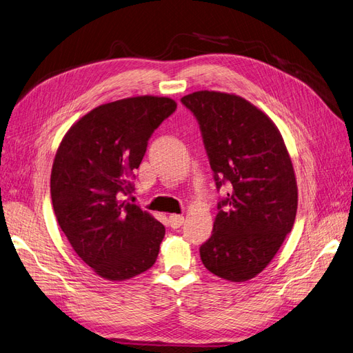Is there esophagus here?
I'll return each instance as SVG.
<instances>
[{"label":"esophagus","mask_w":353,"mask_h":353,"mask_svg":"<svg viewBox=\"0 0 353 353\" xmlns=\"http://www.w3.org/2000/svg\"><path fill=\"white\" fill-rule=\"evenodd\" d=\"M183 221H185V217H183V215H179V214H172L168 217V223H170V225L173 227V229H179V227L183 224Z\"/></svg>","instance_id":"obj_1"}]
</instances>
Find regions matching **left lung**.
Returning a JSON list of instances; mask_svg holds the SVG:
<instances>
[{
    "mask_svg": "<svg viewBox=\"0 0 353 353\" xmlns=\"http://www.w3.org/2000/svg\"><path fill=\"white\" fill-rule=\"evenodd\" d=\"M181 102L199 123L215 185L232 189L199 249L202 264L224 280H251L276 256L296 219L288 148L274 121L242 97L198 90Z\"/></svg>",
    "mask_w": 353,
    "mask_h": 353,
    "instance_id": "1",
    "label": "left lung"
}]
</instances>
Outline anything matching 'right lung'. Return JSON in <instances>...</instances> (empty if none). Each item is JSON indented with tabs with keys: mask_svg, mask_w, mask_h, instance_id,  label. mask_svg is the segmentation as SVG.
I'll return each mask as SVG.
<instances>
[{
	"mask_svg": "<svg viewBox=\"0 0 353 353\" xmlns=\"http://www.w3.org/2000/svg\"><path fill=\"white\" fill-rule=\"evenodd\" d=\"M167 97L107 102L67 130L51 170L57 223L74 252L102 279L124 281L150 270L165 234L150 212L129 203L128 180L154 130L176 110Z\"/></svg>",
	"mask_w": 353,
	"mask_h": 353,
	"instance_id": "obj_1",
	"label": "right lung"
}]
</instances>
